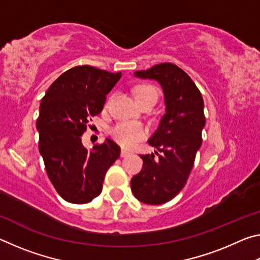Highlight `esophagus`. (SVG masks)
<instances>
[{
	"mask_svg": "<svg viewBox=\"0 0 260 260\" xmlns=\"http://www.w3.org/2000/svg\"><path fill=\"white\" fill-rule=\"evenodd\" d=\"M129 151L128 150H126V149H121V151H120V156L121 157H126V156H128L129 155Z\"/></svg>",
	"mask_w": 260,
	"mask_h": 260,
	"instance_id": "esophagus-1",
	"label": "esophagus"
}]
</instances>
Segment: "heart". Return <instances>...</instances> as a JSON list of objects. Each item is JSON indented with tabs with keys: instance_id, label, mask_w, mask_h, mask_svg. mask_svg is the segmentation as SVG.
Here are the masks:
<instances>
[{
	"instance_id": "1",
	"label": "heart",
	"mask_w": 260,
	"mask_h": 260,
	"mask_svg": "<svg viewBox=\"0 0 260 260\" xmlns=\"http://www.w3.org/2000/svg\"><path fill=\"white\" fill-rule=\"evenodd\" d=\"M157 90L150 85H141L135 89V99L139 104L149 99H157ZM110 133L118 143L129 148L133 147L139 140L143 139L147 132L139 122L119 121L110 129Z\"/></svg>"
}]
</instances>
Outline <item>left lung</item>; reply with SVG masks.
I'll return each instance as SVG.
<instances>
[{
  "instance_id": "8db88e82",
  "label": "left lung",
  "mask_w": 260,
  "mask_h": 260,
  "mask_svg": "<svg viewBox=\"0 0 260 260\" xmlns=\"http://www.w3.org/2000/svg\"><path fill=\"white\" fill-rule=\"evenodd\" d=\"M134 77L159 83L164 93L165 113L148 140L156 148L158 158H154V153L140 156L143 167L132 178L131 188L142 203L164 204L184 187L201 148L205 126L203 98L190 77L172 63L136 71Z\"/></svg>"
}]
</instances>
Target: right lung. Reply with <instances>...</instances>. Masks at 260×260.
Listing matches in <instances>:
<instances>
[{
    "mask_svg": "<svg viewBox=\"0 0 260 260\" xmlns=\"http://www.w3.org/2000/svg\"><path fill=\"white\" fill-rule=\"evenodd\" d=\"M120 78L121 72L76 67L57 78L41 100L39 150L51 183L70 203L85 204L98 197L107 171L120 156L119 146L110 139L89 150L81 141L88 120L102 111Z\"/></svg>",
    "mask_w": 260,
    "mask_h": 260,
    "instance_id": "obj_1",
    "label": "right lung"
}]
</instances>
